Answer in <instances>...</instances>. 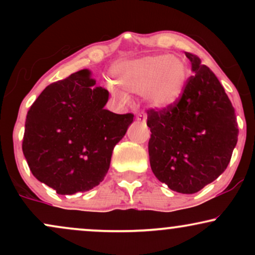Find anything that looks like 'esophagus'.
<instances>
[{
	"instance_id": "esophagus-1",
	"label": "esophagus",
	"mask_w": 255,
	"mask_h": 255,
	"mask_svg": "<svg viewBox=\"0 0 255 255\" xmlns=\"http://www.w3.org/2000/svg\"><path fill=\"white\" fill-rule=\"evenodd\" d=\"M136 120L140 121L141 124H146V114L145 113H139L136 115Z\"/></svg>"
}]
</instances>
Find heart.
Returning a JSON list of instances; mask_svg holds the SVG:
<instances>
[{
	"mask_svg": "<svg viewBox=\"0 0 255 255\" xmlns=\"http://www.w3.org/2000/svg\"><path fill=\"white\" fill-rule=\"evenodd\" d=\"M116 87L144 96L146 103L157 110L174 107L184 92L188 66L181 57L152 55L120 63L111 71ZM116 97L125 99L122 91L114 87Z\"/></svg>",
	"mask_w": 255,
	"mask_h": 255,
	"instance_id": "heart-1",
	"label": "heart"
}]
</instances>
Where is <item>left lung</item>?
Returning a JSON list of instances; mask_svg holds the SVG:
<instances>
[{
	"label": "left lung",
	"mask_w": 255,
	"mask_h": 255,
	"mask_svg": "<svg viewBox=\"0 0 255 255\" xmlns=\"http://www.w3.org/2000/svg\"><path fill=\"white\" fill-rule=\"evenodd\" d=\"M195 72L174 107L147 110L151 169L172 191L193 194L223 174L238 142L235 110L219 80L186 52Z\"/></svg>",
	"instance_id": "obj_1"
}]
</instances>
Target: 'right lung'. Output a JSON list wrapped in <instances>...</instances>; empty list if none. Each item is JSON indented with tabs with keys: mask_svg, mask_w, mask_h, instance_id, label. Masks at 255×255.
I'll return each mask as SVG.
<instances>
[{
	"mask_svg": "<svg viewBox=\"0 0 255 255\" xmlns=\"http://www.w3.org/2000/svg\"><path fill=\"white\" fill-rule=\"evenodd\" d=\"M83 69L45 87L26 116L22 152L33 176L57 194L98 186L133 114L105 109L109 92Z\"/></svg>",
	"mask_w": 255,
	"mask_h": 255,
	"instance_id": "obj_1",
	"label": "right lung"
}]
</instances>
